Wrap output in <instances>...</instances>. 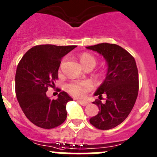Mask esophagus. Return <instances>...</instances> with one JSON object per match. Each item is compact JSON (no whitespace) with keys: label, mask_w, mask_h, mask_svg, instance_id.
Listing matches in <instances>:
<instances>
[{"label":"esophagus","mask_w":157,"mask_h":157,"mask_svg":"<svg viewBox=\"0 0 157 157\" xmlns=\"http://www.w3.org/2000/svg\"><path fill=\"white\" fill-rule=\"evenodd\" d=\"M77 101L80 103V105H83V106H85V105H87V104H88V102H87V101H80V100H77Z\"/></svg>","instance_id":"1"}]
</instances>
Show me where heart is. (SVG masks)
<instances>
[{
    "label": "heart",
    "mask_w": 157,
    "mask_h": 157,
    "mask_svg": "<svg viewBox=\"0 0 157 157\" xmlns=\"http://www.w3.org/2000/svg\"><path fill=\"white\" fill-rule=\"evenodd\" d=\"M80 63L83 66L87 65H93L94 67L96 64V60L92 56L89 54H83L80 58ZM93 85L89 80H81V81H73L67 84L66 90L72 95L77 98H84L88 91L92 89Z\"/></svg>",
    "instance_id": "obj_1"
}]
</instances>
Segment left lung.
<instances>
[{
	"label": "left lung",
	"instance_id": "1",
	"mask_svg": "<svg viewBox=\"0 0 157 157\" xmlns=\"http://www.w3.org/2000/svg\"><path fill=\"white\" fill-rule=\"evenodd\" d=\"M103 56L107 63L105 78L94 95L105 102L94 101L99 112L90 123L100 130H109L121 124L133 109L138 93V73L134 57L125 49L114 44L101 43L86 47Z\"/></svg>",
	"mask_w": 157,
	"mask_h": 157
}]
</instances>
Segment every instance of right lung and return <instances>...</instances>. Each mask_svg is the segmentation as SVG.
I'll return each mask as SVG.
<instances>
[{
    "instance_id": "1",
    "label": "right lung",
    "mask_w": 157,
    "mask_h": 157,
    "mask_svg": "<svg viewBox=\"0 0 157 157\" xmlns=\"http://www.w3.org/2000/svg\"><path fill=\"white\" fill-rule=\"evenodd\" d=\"M76 45H36L22 56L15 73V93L29 121L44 129L59 126L66 119V104L73 98L61 91L57 99L48 97V87L55 85L63 56Z\"/></svg>"
}]
</instances>
